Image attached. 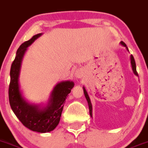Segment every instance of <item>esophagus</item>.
Instances as JSON below:
<instances>
[{"instance_id": "obj_1", "label": "esophagus", "mask_w": 148, "mask_h": 148, "mask_svg": "<svg viewBox=\"0 0 148 148\" xmlns=\"http://www.w3.org/2000/svg\"><path fill=\"white\" fill-rule=\"evenodd\" d=\"M75 76L76 78H82L84 76V70L81 68L78 69L75 73Z\"/></svg>"}]
</instances>
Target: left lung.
Wrapping results in <instances>:
<instances>
[{
  "instance_id": "1",
  "label": "left lung",
  "mask_w": 148,
  "mask_h": 148,
  "mask_svg": "<svg viewBox=\"0 0 148 148\" xmlns=\"http://www.w3.org/2000/svg\"><path fill=\"white\" fill-rule=\"evenodd\" d=\"M121 44L123 45V46H125V47H126V49H127V50H128V48L126 47V43H124V42L121 41ZM131 63H132V70H133L134 73L135 75L138 76V73L136 72V63H135L134 58V57L132 55H131ZM84 95H85V97H86V99L87 102H88V107H89L90 115H91V116H92V105H91V100H90V99H89V97H88V94H87L86 91V89H85V88H84Z\"/></svg>"
}]
</instances>
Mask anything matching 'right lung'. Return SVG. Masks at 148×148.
Masks as SVG:
<instances>
[{
    "label": "right lung",
    "instance_id": "add662e5",
    "mask_svg": "<svg viewBox=\"0 0 148 148\" xmlns=\"http://www.w3.org/2000/svg\"><path fill=\"white\" fill-rule=\"evenodd\" d=\"M40 36L41 33L36 35L18 49L10 70L8 99L12 110L24 126L33 132L46 133L54 130L58 125L67 94L74 86V83L67 81L57 84L52 91L49 105L43 109L29 105L23 99L18 83L21 62L27 48Z\"/></svg>",
    "mask_w": 148,
    "mask_h": 148
}]
</instances>
